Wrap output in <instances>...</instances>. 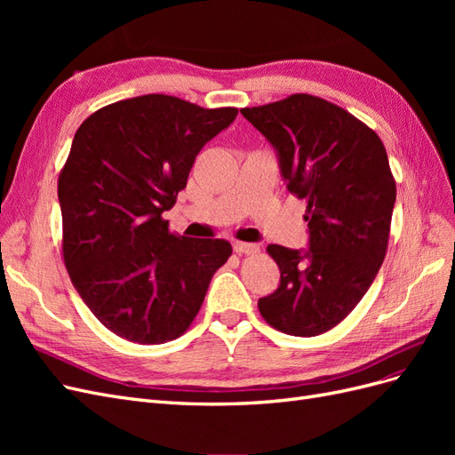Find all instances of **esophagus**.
<instances>
[{
  "label": "esophagus",
  "instance_id": "obj_1",
  "mask_svg": "<svg viewBox=\"0 0 455 455\" xmlns=\"http://www.w3.org/2000/svg\"><path fill=\"white\" fill-rule=\"evenodd\" d=\"M233 251H235L237 254H254V252H258V246L252 244V243L235 241V243H233Z\"/></svg>",
  "mask_w": 455,
  "mask_h": 455
}]
</instances>
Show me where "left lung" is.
I'll return each instance as SVG.
<instances>
[{"label":"left lung","instance_id":"8db88e82","mask_svg":"<svg viewBox=\"0 0 455 455\" xmlns=\"http://www.w3.org/2000/svg\"><path fill=\"white\" fill-rule=\"evenodd\" d=\"M279 159L291 194L307 201V249L269 244L279 288L258 299L284 334L311 338L359 304L387 251L396 186L379 136L319 96L243 108Z\"/></svg>","mask_w":455,"mask_h":455}]
</instances>
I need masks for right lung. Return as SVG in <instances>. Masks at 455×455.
I'll use <instances>...</instances> for the list:
<instances>
[{"mask_svg": "<svg viewBox=\"0 0 455 455\" xmlns=\"http://www.w3.org/2000/svg\"><path fill=\"white\" fill-rule=\"evenodd\" d=\"M237 112L144 94L77 129L59 178L64 264L81 299L119 338L157 346L184 334L231 256L224 239L172 235L163 212L203 146Z\"/></svg>", "mask_w": 455, "mask_h": 455, "instance_id": "add662e5", "label": "right lung"}]
</instances>
